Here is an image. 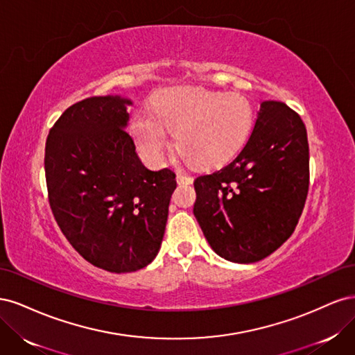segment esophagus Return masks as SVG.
<instances>
[{
    "label": "esophagus",
    "mask_w": 355,
    "mask_h": 355,
    "mask_svg": "<svg viewBox=\"0 0 355 355\" xmlns=\"http://www.w3.org/2000/svg\"><path fill=\"white\" fill-rule=\"evenodd\" d=\"M176 179H178V184L179 185H189V184H192V178L187 176L184 173H178Z\"/></svg>",
    "instance_id": "34e87169"
}]
</instances>
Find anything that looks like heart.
<instances>
[{
  "label": "heart",
  "instance_id": "1",
  "mask_svg": "<svg viewBox=\"0 0 355 355\" xmlns=\"http://www.w3.org/2000/svg\"><path fill=\"white\" fill-rule=\"evenodd\" d=\"M153 114H137L132 135L148 159L159 163L175 135V145L189 164L209 168L230 158L249 136L253 125L250 101L240 93H220L201 87L161 92Z\"/></svg>",
  "mask_w": 355,
  "mask_h": 355
}]
</instances>
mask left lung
Returning <instances> with one entry per match:
<instances>
[{"label":"left lung","mask_w":355,"mask_h":355,"mask_svg":"<svg viewBox=\"0 0 355 355\" xmlns=\"http://www.w3.org/2000/svg\"><path fill=\"white\" fill-rule=\"evenodd\" d=\"M308 184L305 124L286 103L265 101L237 157L196 179L194 216L214 253L253 263L293 234Z\"/></svg>","instance_id":"obj_1"}]
</instances>
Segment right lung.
Here are the masks:
<instances>
[{
	"mask_svg": "<svg viewBox=\"0 0 355 355\" xmlns=\"http://www.w3.org/2000/svg\"><path fill=\"white\" fill-rule=\"evenodd\" d=\"M133 102L94 96L60 115L46 142L50 207L72 247L110 272L154 261L176 189L170 168H148L127 135Z\"/></svg>",
	"mask_w": 355,
	"mask_h": 355,
	"instance_id": "add662e5",
	"label": "right lung"
}]
</instances>
